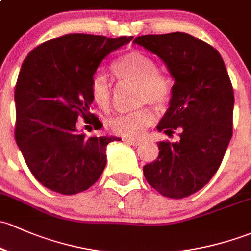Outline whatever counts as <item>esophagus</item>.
<instances>
[{"label": "esophagus", "mask_w": 251, "mask_h": 251, "mask_svg": "<svg viewBox=\"0 0 251 251\" xmlns=\"http://www.w3.org/2000/svg\"><path fill=\"white\" fill-rule=\"evenodd\" d=\"M125 143L131 145V146H140L143 141L140 140H134V139H125Z\"/></svg>", "instance_id": "34e87169"}]
</instances>
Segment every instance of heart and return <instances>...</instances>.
<instances>
[{
	"instance_id": "1",
	"label": "heart",
	"mask_w": 251,
	"mask_h": 251,
	"mask_svg": "<svg viewBox=\"0 0 251 251\" xmlns=\"http://www.w3.org/2000/svg\"><path fill=\"white\" fill-rule=\"evenodd\" d=\"M113 72L121 81L138 83V99L140 104H152L163 107L169 101L172 87L169 81L157 74V66L151 58L140 51H129L113 63ZM90 92L95 102L107 107L112 97V88L107 76L97 71L90 81ZM156 121L151 107L145 106L126 115L116 116L108 121V129L126 139H138L144 135Z\"/></svg>"
}]
</instances>
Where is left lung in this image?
<instances>
[{
  "label": "left lung",
  "mask_w": 251,
  "mask_h": 251,
  "mask_svg": "<svg viewBox=\"0 0 251 251\" xmlns=\"http://www.w3.org/2000/svg\"><path fill=\"white\" fill-rule=\"evenodd\" d=\"M163 60L174 78L169 108L157 126L175 143L144 167L147 182L169 198L188 197L215 175L232 138L234 94L220 53L188 33L139 36L133 41Z\"/></svg>",
  "instance_id": "8db88e82"
}]
</instances>
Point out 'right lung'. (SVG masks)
Listing matches in <instances>:
<instances>
[{"instance_id":"right-lung-1","label":"right lung","mask_w":251,"mask_h":251,"mask_svg":"<svg viewBox=\"0 0 251 251\" xmlns=\"http://www.w3.org/2000/svg\"><path fill=\"white\" fill-rule=\"evenodd\" d=\"M130 37L70 33L37 46L25 58L14 90L15 140L33 176L61 195L94 185L116 136L79 133L77 120L102 126L90 113V81L98 66Z\"/></svg>"}]
</instances>
